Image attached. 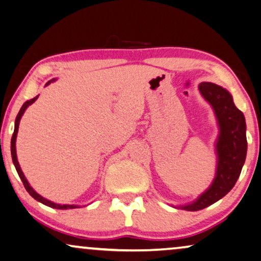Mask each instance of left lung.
Instances as JSON below:
<instances>
[{
  "instance_id": "left-lung-1",
  "label": "left lung",
  "mask_w": 261,
  "mask_h": 261,
  "mask_svg": "<svg viewBox=\"0 0 261 261\" xmlns=\"http://www.w3.org/2000/svg\"><path fill=\"white\" fill-rule=\"evenodd\" d=\"M199 90L214 107L220 125L216 145L218 163L216 178L209 190L192 204L180 206L187 211L203 210L224 197L238 181L247 154L244 113L235 106L228 90L211 82H201Z\"/></svg>"
}]
</instances>
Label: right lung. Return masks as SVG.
I'll list each match as a JSON object with an SVG mask.
<instances>
[{"label":"right lung","mask_w":261,"mask_h":261,"mask_svg":"<svg viewBox=\"0 0 261 261\" xmlns=\"http://www.w3.org/2000/svg\"><path fill=\"white\" fill-rule=\"evenodd\" d=\"M52 81H55V80H52ZM50 82H51V81H50ZM50 82H48V83H50ZM48 83H47V85H48ZM37 98H38V96H36V98L31 99V100H29V101H26L25 103H23L22 107H21V109H20L19 113H17V116H16V119H15V126H14V134H13V137H12V142H10V151H12L13 163H14V166H15V169H16L17 174H19L20 179H21V181H22V184H23V186H25L26 191L31 194V196H32V197L34 198V199L38 200V201H40V203H43L44 205H47V206H50V207H55V209H61V210H65V209H75V207H77V205H61V204H55V203H52V201H50V200L45 199V198L41 197L40 194H38V193L36 192V191H34V190L32 189V187L30 186L29 181H27L26 178H25V175H23V173H22V171H21V168H20L19 162H17V159H16V150H15V141H16L17 130H19V123H20V119H21V117H22L23 112H25V110H26L27 107H29L30 105H32V103L37 100Z\"/></svg>","instance_id":"obj_1"}]
</instances>
